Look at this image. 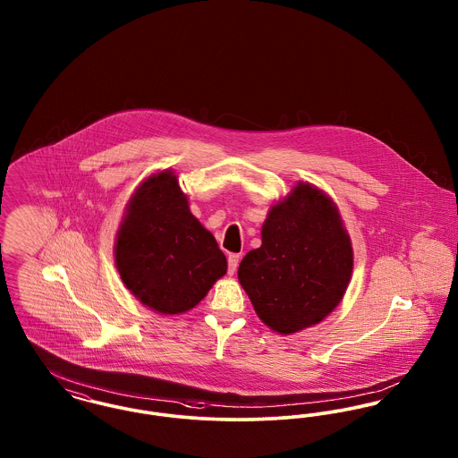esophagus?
Wrapping results in <instances>:
<instances>
[{"label":"esophagus","mask_w":458,"mask_h":458,"mask_svg":"<svg viewBox=\"0 0 458 458\" xmlns=\"http://www.w3.org/2000/svg\"><path fill=\"white\" fill-rule=\"evenodd\" d=\"M239 261L240 254H230V256H228V273H230V275H233V273L237 271Z\"/></svg>","instance_id":"esophagus-1"}]
</instances>
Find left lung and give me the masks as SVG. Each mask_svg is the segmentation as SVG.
<instances>
[{
	"instance_id": "8db88e82",
	"label": "left lung",
	"mask_w": 458,
	"mask_h": 458,
	"mask_svg": "<svg viewBox=\"0 0 458 458\" xmlns=\"http://www.w3.org/2000/svg\"><path fill=\"white\" fill-rule=\"evenodd\" d=\"M239 282L266 327L282 335L321 323L349 286L353 252L336 204L299 182L264 221Z\"/></svg>"
}]
</instances>
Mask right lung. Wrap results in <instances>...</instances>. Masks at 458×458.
<instances>
[{
    "mask_svg": "<svg viewBox=\"0 0 458 458\" xmlns=\"http://www.w3.org/2000/svg\"><path fill=\"white\" fill-rule=\"evenodd\" d=\"M114 264L131 293L159 314L191 310L226 273L218 242L191 213L172 170L151 174L133 192Z\"/></svg>",
    "mask_w": 458,
    "mask_h": 458,
    "instance_id": "add662e5",
    "label": "right lung"
}]
</instances>
